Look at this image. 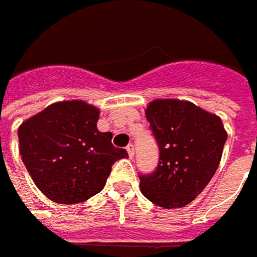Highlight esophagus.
<instances>
[{
    "instance_id": "34e87169",
    "label": "esophagus",
    "mask_w": 257,
    "mask_h": 257,
    "mask_svg": "<svg viewBox=\"0 0 257 257\" xmlns=\"http://www.w3.org/2000/svg\"><path fill=\"white\" fill-rule=\"evenodd\" d=\"M127 154H128L130 158L135 156V146H133V145H128V146H127Z\"/></svg>"
}]
</instances>
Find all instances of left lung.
Segmentation results:
<instances>
[{
  "mask_svg": "<svg viewBox=\"0 0 257 257\" xmlns=\"http://www.w3.org/2000/svg\"><path fill=\"white\" fill-rule=\"evenodd\" d=\"M145 114L159 146V164L152 174L140 175V192L156 206L183 208L203 192L221 162L224 124L216 114L180 99H155Z\"/></svg>",
  "mask_w": 257,
  "mask_h": 257,
  "instance_id": "obj_1",
  "label": "left lung"
}]
</instances>
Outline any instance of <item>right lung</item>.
Returning <instances> with one entry per match:
<instances>
[{
  "label": "right lung",
  "mask_w": 257,
  "mask_h": 257,
  "mask_svg": "<svg viewBox=\"0 0 257 257\" xmlns=\"http://www.w3.org/2000/svg\"><path fill=\"white\" fill-rule=\"evenodd\" d=\"M99 108L84 101L51 103L23 121L19 151L33 183L55 203H80L99 193L115 161L112 133L98 130Z\"/></svg>",
  "instance_id": "obj_1"
}]
</instances>
